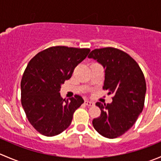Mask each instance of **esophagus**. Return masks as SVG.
<instances>
[{
	"label": "esophagus",
	"instance_id": "1",
	"mask_svg": "<svg viewBox=\"0 0 161 161\" xmlns=\"http://www.w3.org/2000/svg\"><path fill=\"white\" fill-rule=\"evenodd\" d=\"M85 103H86V105H87V106H93V105L95 104L93 102L90 101V100H86Z\"/></svg>",
	"mask_w": 161,
	"mask_h": 161
}]
</instances>
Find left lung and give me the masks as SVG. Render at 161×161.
I'll list each match as a JSON object with an SVG mask.
<instances>
[{
	"label": "left lung",
	"mask_w": 161,
	"mask_h": 161,
	"mask_svg": "<svg viewBox=\"0 0 161 161\" xmlns=\"http://www.w3.org/2000/svg\"><path fill=\"white\" fill-rule=\"evenodd\" d=\"M88 58L103 66V88L114 95L111 103H96L101 114L92 120V125L104 137H119L132 127L143 109L147 91L144 75L131 57L116 48L96 49Z\"/></svg>",
	"instance_id": "1"
}]
</instances>
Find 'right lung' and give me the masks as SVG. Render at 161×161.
I'll list each match as a JSON object with an SVG mask.
<instances>
[{"instance_id":"add662e5","label":"right lung","mask_w":161,"mask_h":161,"mask_svg":"<svg viewBox=\"0 0 161 161\" xmlns=\"http://www.w3.org/2000/svg\"><path fill=\"white\" fill-rule=\"evenodd\" d=\"M90 51L86 48L52 47L29 62L21 81V100L29 121L40 134L50 137L65 130L74 112L84 103L79 95L70 100L61 98L60 90Z\"/></svg>"}]
</instances>
